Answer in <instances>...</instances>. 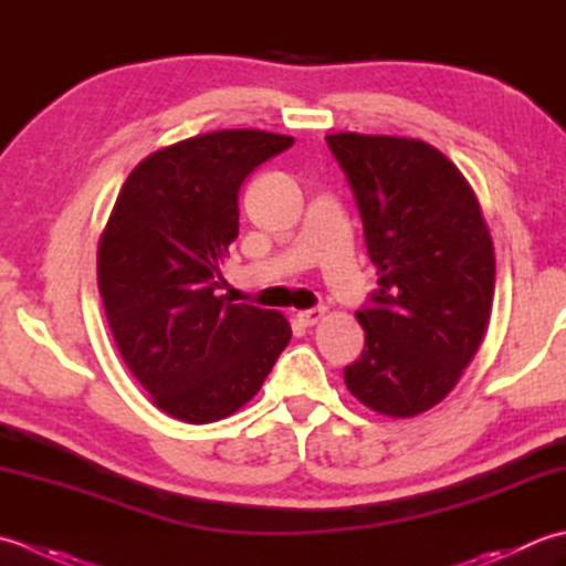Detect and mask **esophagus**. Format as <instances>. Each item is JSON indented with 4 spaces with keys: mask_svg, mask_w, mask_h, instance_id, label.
Here are the masks:
<instances>
[{
    "mask_svg": "<svg viewBox=\"0 0 566 566\" xmlns=\"http://www.w3.org/2000/svg\"><path fill=\"white\" fill-rule=\"evenodd\" d=\"M322 315H325V307H322V305L310 307V310H300L297 322L303 327H313V325H317V322L322 319Z\"/></svg>",
    "mask_w": 566,
    "mask_h": 566,
    "instance_id": "esophagus-1",
    "label": "esophagus"
}]
</instances>
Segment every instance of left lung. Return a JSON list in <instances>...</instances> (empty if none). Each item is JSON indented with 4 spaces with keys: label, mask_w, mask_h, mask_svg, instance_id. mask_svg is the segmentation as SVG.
<instances>
[{
    "label": "left lung",
    "mask_w": 566,
    "mask_h": 566,
    "mask_svg": "<svg viewBox=\"0 0 566 566\" xmlns=\"http://www.w3.org/2000/svg\"><path fill=\"white\" fill-rule=\"evenodd\" d=\"M327 146L359 207L378 287L356 310L366 332L344 368L352 396L412 418L457 386L486 332L495 259L476 195L430 144L329 134Z\"/></svg>",
    "instance_id": "left-lung-1"
}]
</instances>
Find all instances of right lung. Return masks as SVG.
I'll return each mask as SVG.
<instances>
[{"label": "right lung", "mask_w": 566, "mask_h": 566, "mask_svg": "<svg viewBox=\"0 0 566 566\" xmlns=\"http://www.w3.org/2000/svg\"><path fill=\"white\" fill-rule=\"evenodd\" d=\"M291 136L224 129L138 164L99 241L97 275L114 342L156 406L192 424L259 394L291 325L275 310L219 297L239 237V188Z\"/></svg>", "instance_id": "obj_1"}]
</instances>
